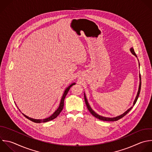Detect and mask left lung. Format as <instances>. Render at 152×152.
<instances>
[{"mask_svg":"<svg viewBox=\"0 0 152 152\" xmlns=\"http://www.w3.org/2000/svg\"><path fill=\"white\" fill-rule=\"evenodd\" d=\"M130 52L132 53V55H134L136 58H137V56L135 53L134 52V49H133L132 48H130ZM139 66H140V64H139ZM139 78H140V84H139L138 90V92H137V96H136V97H135V100H134V102H133V104H132V106L130 108H129L127 110H126V111H125L124 113H122V115H119V116H116V117L109 118V117L103 116H101V115L97 114L96 112H95L92 109V108H91V106H90V104H89V103H88V100H87V99L85 93H84V100H85V102H86V106H87V109H88V110L90 111V112L94 117H96V118H97V119H100V120H102V121H117V120H118V119L122 118L124 117L125 115H126L132 109V107L134 106V104H135V103H136V102H137V99H138V96H139V94H140V90H141V75H140V74L139 75Z\"/></svg>","mask_w":152,"mask_h":152,"instance_id":"left-lung-1","label":"left lung"}]
</instances>
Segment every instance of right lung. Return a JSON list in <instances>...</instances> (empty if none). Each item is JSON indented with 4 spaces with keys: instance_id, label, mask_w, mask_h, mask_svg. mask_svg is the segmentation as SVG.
<instances>
[{
    "instance_id": "add662e5",
    "label": "right lung",
    "mask_w": 152,
    "mask_h": 152,
    "mask_svg": "<svg viewBox=\"0 0 152 152\" xmlns=\"http://www.w3.org/2000/svg\"><path fill=\"white\" fill-rule=\"evenodd\" d=\"M76 83H72L71 84H70L64 91V94L62 95V97L61 98V102H60V104H59V106L58 107V108L55 110V112L51 115L49 117L47 118H45V119H34V118H31L30 117H28V116L26 115L25 114H24L23 113H22L23 114V115L24 116H26L27 119H28L29 120L34 122H36V123H41V122H48V121H52L54 119H55L59 115V113L61 112V111L62 110L63 108H64V100H65V98L68 92V91L69 90L70 88L74 84H75ZM18 107V106H17ZM18 109H19V108L18 107ZM19 110H20L19 109ZM21 112V111H20Z\"/></svg>"
}]
</instances>
